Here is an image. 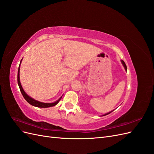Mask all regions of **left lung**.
Returning a JSON list of instances; mask_svg holds the SVG:
<instances>
[{
	"label": "left lung",
	"instance_id": "obj_1",
	"mask_svg": "<svg viewBox=\"0 0 154 154\" xmlns=\"http://www.w3.org/2000/svg\"><path fill=\"white\" fill-rule=\"evenodd\" d=\"M121 62H122V64H123V67H124V68H125V71H127V66H126L125 63L124 62V61H123V60H121ZM112 112V111H111V112H110L106 113V114H104L103 116H106V115H107V114H109L110 113H111V112Z\"/></svg>",
	"mask_w": 154,
	"mask_h": 154
}]
</instances>
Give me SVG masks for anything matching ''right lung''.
I'll use <instances>...</instances> for the list:
<instances>
[{
    "label": "right lung",
    "instance_id": "add662e5",
    "mask_svg": "<svg viewBox=\"0 0 154 154\" xmlns=\"http://www.w3.org/2000/svg\"><path fill=\"white\" fill-rule=\"evenodd\" d=\"M22 59L20 61V65H19V67H18V75H17V81H18V87H19L20 88V92L22 93V96H24V99L28 102V103L34 106H36V107H40V108H48V107H50V106H53L54 105H56L58 103V102L60 101V100L62 99V96L60 97V98L57 100L55 102H53V103H43V102H40V101H37L33 98H32V97H31L27 95L26 92L24 91V89H23V88L21 85V83H20V63H21V62H22Z\"/></svg>",
    "mask_w": 154,
    "mask_h": 154
}]
</instances>
